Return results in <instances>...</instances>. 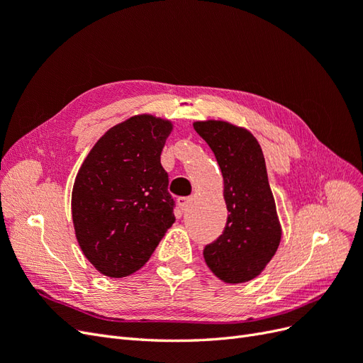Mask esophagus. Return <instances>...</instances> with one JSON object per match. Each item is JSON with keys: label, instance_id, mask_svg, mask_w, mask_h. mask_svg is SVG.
I'll use <instances>...</instances> for the list:
<instances>
[{"label": "esophagus", "instance_id": "esophagus-1", "mask_svg": "<svg viewBox=\"0 0 363 363\" xmlns=\"http://www.w3.org/2000/svg\"><path fill=\"white\" fill-rule=\"evenodd\" d=\"M189 199H186V196H180V199H177V204L180 207L182 212H186V208H188V204H189Z\"/></svg>", "mask_w": 363, "mask_h": 363}]
</instances>
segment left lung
<instances>
[{"label": "left lung", "instance_id": "1", "mask_svg": "<svg viewBox=\"0 0 363 363\" xmlns=\"http://www.w3.org/2000/svg\"><path fill=\"white\" fill-rule=\"evenodd\" d=\"M194 128L221 168L228 211L224 232L204 248V260L224 283L250 281L267 268L281 239L265 157L257 139L244 127L207 119L195 121Z\"/></svg>", "mask_w": 363, "mask_h": 363}]
</instances>
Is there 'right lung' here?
<instances>
[{"label": "right lung", "mask_w": 363, "mask_h": 363, "mask_svg": "<svg viewBox=\"0 0 363 363\" xmlns=\"http://www.w3.org/2000/svg\"><path fill=\"white\" fill-rule=\"evenodd\" d=\"M174 128L150 113L130 116L96 140L71 196L75 238L103 276L123 279L150 260L174 224L160 155Z\"/></svg>", "instance_id": "right-lung-1"}]
</instances>
